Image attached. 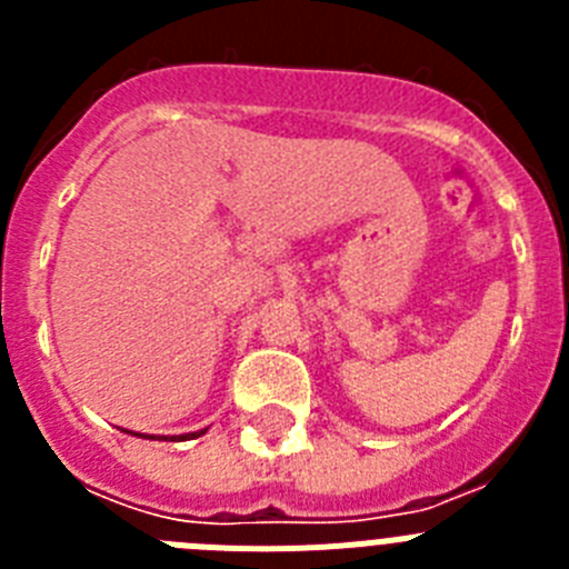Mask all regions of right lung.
I'll list each match as a JSON object with an SVG mask.
<instances>
[{"label": "right lung", "mask_w": 569, "mask_h": 569, "mask_svg": "<svg viewBox=\"0 0 569 569\" xmlns=\"http://www.w3.org/2000/svg\"><path fill=\"white\" fill-rule=\"evenodd\" d=\"M202 433H204V430H202ZM202 433H184L182 439H196V436H202ZM130 436H136V433H130Z\"/></svg>", "instance_id": "obj_1"}]
</instances>
